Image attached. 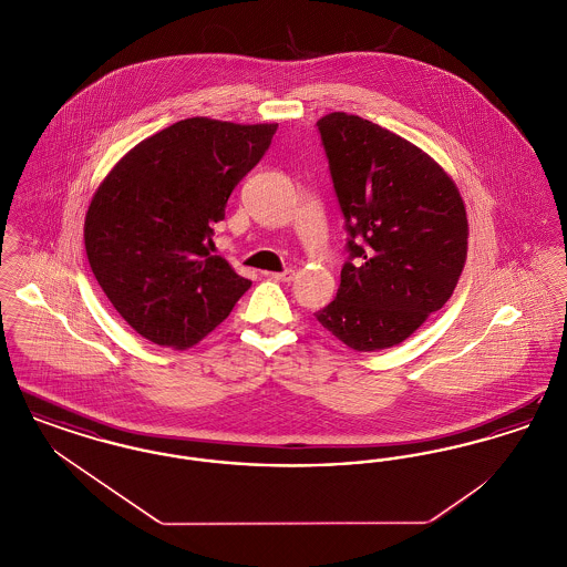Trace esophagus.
Returning a JSON list of instances; mask_svg holds the SVG:
<instances>
[{"label":"esophagus","mask_w":567,"mask_h":567,"mask_svg":"<svg viewBox=\"0 0 567 567\" xmlns=\"http://www.w3.org/2000/svg\"><path fill=\"white\" fill-rule=\"evenodd\" d=\"M271 278L274 280H282V282H291L293 278H296V271L293 270H285V271H270Z\"/></svg>","instance_id":"esophagus-1"}]
</instances>
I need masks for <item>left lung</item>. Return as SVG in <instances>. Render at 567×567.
<instances>
[{
	"label": "left lung",
	"instance_id": "obj_1",
	"mask_svg": "<svg viewBox=\"0 0 567 567\" xmlns=\"http://www.w3.org/2000/svg\"><path fill=\"white\" fill-rule=\"evenodd\" d=\"M349 231L336 299L315 312L359 352L404 342L457 287L467 218L451 176L427 153L347 112L317 121Z\"/></svg>",
	"mask_w": 567,
	"mask_h": 567
}]
</instances>
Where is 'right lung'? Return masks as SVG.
I'll return each mask as SVG.
<instances>
[{
  "instance_id": "add662e5",
  "label": "right lung",
  "mask_w": 567,
  "mask_h": 567,
  "mask_svg": "<svg viewBox=\"0 0 567 567\" xmlns=\"http://www.w3.org/2000/svg\"><path fill=\"white\" fill-rule=\"evenodd\" d=\"M276 123L185 118L134 146L95 190L84 248L100 287L135 331L189 349L223 323L250 280L215 250V223L261 162Z\"/></svg>"
}]
</instances>
